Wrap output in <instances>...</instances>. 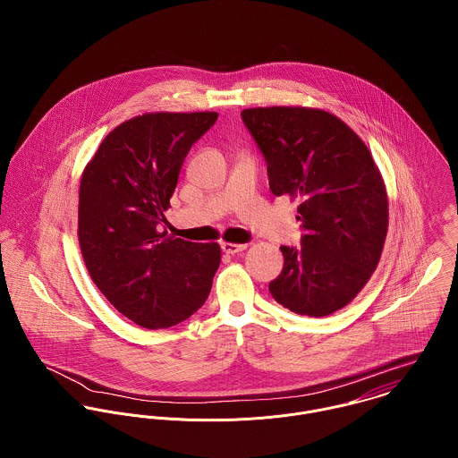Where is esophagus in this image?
Wrapping results in <instances>:
<instances>
[{"label": "esophagus", "instance_id": "obj_1", "mask_svg": "<svg viewBox=\"0 0 458 458\" xmlns=\"http://www.w3.org/2000/svg\"><path fill=\"white\" fill-rule=\"evenodd\" d=\"M245 249H247L245 243H222V250H224L225 254H231V256L240 254V252H243Z\"/></svg>", "mask_w": 458, "mask_h": 458}]
</instances>
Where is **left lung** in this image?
<instances>
[{
  "label": "left lung",
  "instance_id": "obj_1",
  "mask_svg": "<svg viewBox=\"0 0 458 458\" xmlns=\"http://www.w3.org/2000/svg\"><path fill=\"white\" fill-rule=\"evenodd\" d=\"M275 196L300 199L301 247L282 245L271 296L294 314L325 318L363 289L386 240L388 197L369 148L336 116L307 107L242 111Z\"/></svg>",
  "mask_w": 458,
  "mask_h": 458
}]
</instances>
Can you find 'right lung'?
Here are the masks:
<instances>
[{
  "label": "right lung",
  "instance_id": "add662e5",
  "mask_svg": "<svg viewBox=\"0 0 458 458\" xmlns=\"http://www.w3.org/2000/svg\"><path fill=\"white\" fill-rule=\"evenodd\" d=\"M216 113H155L122 123L98 146L79 189V243L95 285L135 325L158 329L204 305L216 243L160 233L192 144Z\"/></svg>",
  "mask_w": 458,
  "mask_h": 458
}]
</instances>
